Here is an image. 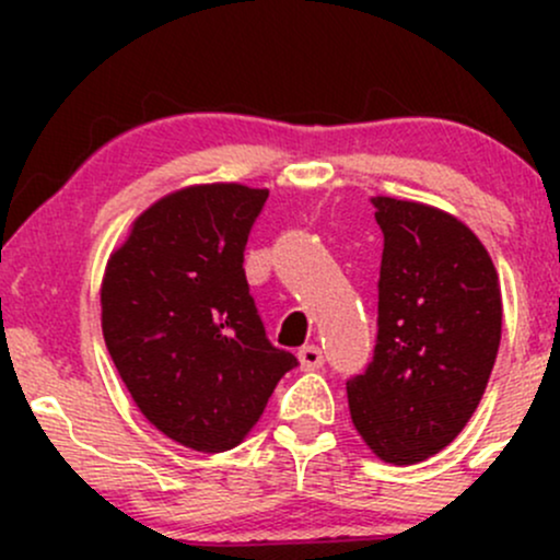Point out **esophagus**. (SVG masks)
I'll return each instance as SVG.
<instances>
[{"mask_svg": "<svg viewBox=\"0 0 560 560\" xmlns=\"http://www.w3.org/2000/svg\"><path fill=\"white\" fill-rule=\"evenodd\" d=\"M298 358H300V363L305 365V369H318V365L324 363V355H320V350L316 345H302Z\"/></svg>", "mask_w": 560, "mask_h": 560, "instance_id": "obj_1", "label": "esophagus"}]
</instances>
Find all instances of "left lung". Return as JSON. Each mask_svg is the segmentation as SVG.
<instances>
[{
	"instance_id": "left-lung-1",
	"label": "left lung",
	"mask_w": 560,
	"mask_h": 560,
	"mask_svg": "<svg viewBox=\"0 0 560 560\" xmlns=\"http://www.w3.org/2000/svg\"><path fill=\"white\" fill-rule=\"evenodd\" d=\"M268 189L195 184L160 197L102 276V334L128 395L178 445H242L298 365L268 342L244 279V247Z\"/></svg>"
}]
</instances>
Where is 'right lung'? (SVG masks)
<instances>
[{
    "label": "right lung",
    "instance_id": "1",
    "mask_svg": "<svg viewBox=\"0 0 560 560\" xmlns=\"http://www.w3.org/2000/svg\"><path fill=\"white\" fill-rule=\"evenodd\" d=\"M376 221V347L365 374L347 382V402L378 460L413 466L445 450L477 410L498 358L503 300L490 253L458 218L397 202Z\"/></svg>",
    "mask_w": 560,
    "mask_h": 560
}]
</instances>
